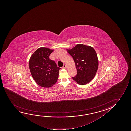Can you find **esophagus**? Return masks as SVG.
<instances>
[{
  "label": "esophagus",
  "mask_w": 131,
  "mask_h": 131,
  "mask_svg": "<svg viewBox=\"0 0 131 131\" xmlns=\"http://www.w3.org/2000/svg\"><path fill=\"white\" fill-rule=\"evenodd\" d=\"M66 68V65H63V67H62V68H63V69H64V68Z\"/></svg>",
  "instance_id": "1"
}]
</instances>
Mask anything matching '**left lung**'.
Masks as SVG:
<instances>
[{"label":"left lung","instance_id":"left-lung-1","mask_svg":"<svg viewBox=\"0 0 131 131\" xmlns=\"http://www.w3.org/2000/svg\"><path fill=\"white\" fill-rule=\"evenodd\" d=\"M75 63L77 74L72 77L79 84H88L95 77L99 66L97 53L91 47L77 44L71 50H67Z\"/></svg>","mask_w":131,"mask_h":131}]
</instances>
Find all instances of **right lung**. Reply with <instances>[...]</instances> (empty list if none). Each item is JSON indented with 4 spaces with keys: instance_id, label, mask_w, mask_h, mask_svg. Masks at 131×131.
<instances>
[{
    "instance_id": "right-lung-1",
    "label": "right lung",
    "mask_w": 131,
    "mask_h": 131,
    "mask_svg": "<svg viewBox=\"0 0 131 131\" xmlns=\"http://www.w3.org/2000/svg\"><path fill=\"white\" fill-rule=\"evenodd\" d=\"M53 50L40 47L34 52L29 61V68L32 77L40 86L50 88L56 84L59 70L54 61L49 56Z\"/></svg>"
}]
</instances>
